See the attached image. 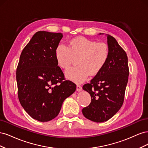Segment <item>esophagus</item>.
<instances>
[{"label":"esophagus","mask_w":148,"mask_h":148,"mask_svg":"<svg viewBox=\"0 0 148 148\" xmlns=\"http://www.w3.org/2000/svg\"><path fill=\"white\" fill-rule=\"evenodd\" d=\"M82 90V87L80 85L78 84L77 86V91H81Z\"/></svg>","instance_id":"esophagus-1"}]
</instances>
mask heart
<instances>
[{"label": "heart", "instance_id": "heart-1", "mask_svg": "<svg viewBox=\"0 0 148 148\" xmlns=\"http://www.w3.org/2000/svg\"><path fill=\"white\" fill-rule=\"evenodd\" d=\"M109 48L105 42L83 37L70 40L69 47L65 44L58 45L55 51L56 59L61 68L67 69L75 59H77L78 66L66 71V77L80 83L88 75L95 76L103 69L109 57Z\"/></svg>", "mask_w": 148, "mask_h": 148}]
</instances>
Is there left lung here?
I'll return each instance as SVG.
<instances>
[{
	"label": "left lung",
	"mask_w": 148,
	"mask_h": 148,
	"mask_svg": "<svg viewBox=\"0 0 148 148\" xmlns=\"http://www.w3.org/2000/svg\"><path fill=\"white\" fill-rule=\"evenodd\" d=\"M107 36L109 59L90 83L83 86L91 97L90 104L82 109L83 114L95 122H106L120 110L128 80L127 53L113 36Z\"/></svg>",
	"instance_id": "1"
}]
</instances>
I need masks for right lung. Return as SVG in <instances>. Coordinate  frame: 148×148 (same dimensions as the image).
Returning <instances> with one entry per match:
<instances>
[{
	"label": "right lung",
	"instance_id": "obj_1",
	"mask_svg": "<svg viewBox=\"0 0 148 148\" xmlns=\"http://www.w3.org/2000/svg\"><path fill=\"white\" fill-rule=\"evenodd\" d=\"M61 33L38 31L20 57L16 69L18 96L21 106L33 119L45 122L59 114L64 100L77 86L65 80L57 62L55 51Z\"/></svg>",
	"mask_w": 148,
	"mask_h": 148
}]
</instances>
